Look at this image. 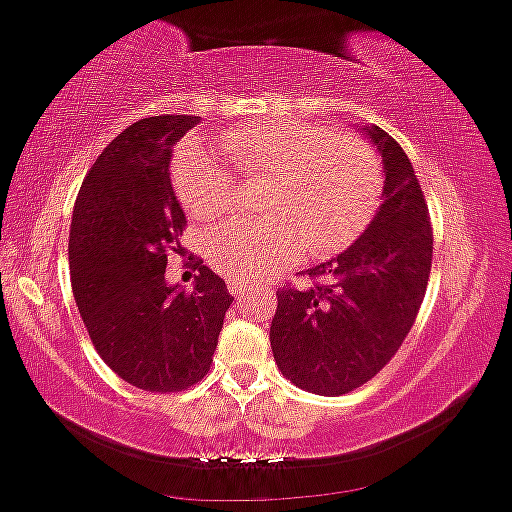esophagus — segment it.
<instances>
[{
  "mask_svg": "<svg viewBox=\"0 0 512 512\" xmlns=\"http://www.w3.org/2000/svg\"><path fill=\"white\" fill-rule=\"evenodd\" d=\"M229 293L236 295V298H241V295L246 293V285L236 283V280H229Z\"/></svg>",
  "mask_w": 512,
  "mask_h": 512,
  "instance_id": "obj_1",
  "label": "esophagus"
}]
</instances>
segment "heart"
<instances>
[{
    "label": "heart",
    "instance_id": "1",
    "mask_svg": "<svg viewBox=\"0 0 512 512\" xmlns=\"http://www.w3.org/2000/svg\"><path fill=\"white\" fill-rule=\"evenodd\" d=\"M217 148L244 178H266L261 222H229L210 241L219 273L256 283L288 266L307 246L332 254L371 222L383 192L378 151L364 136L310 122H244L222 129ZM173 188L185 212L214 222L232 207L234 173L200 141L173 161Z\"/></svg>",
    "mask_w": 512,
    "mask_h": 512
}]
</instances>
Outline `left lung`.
<instances>
[{
	"instance_id": "8db88e82",
	"label": "left lung",
	"mask_w": 512,
	"mask_h": 512,
	"mask_svg": "<svg viewBox=\"0 0 512 512\" xmlns=\"http://www.w3.org/2000/svg\"><path fill=\"white\" fill-rule=\"evenodd\" d=\"M383 158V202L366 232L332 261L307 268V288H278L273 359L317 395L364 386L415 324L432 268V222L410 158L381 126H366Z\"/></svg>"
}]
</instances>
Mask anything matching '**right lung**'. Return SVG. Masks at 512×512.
I'll list each match as a JSON object with an SVG mask.
<instances>
[{"mask_svg": "<svg viewBox=\"0 0 512 512\" xmlns=\"http://www.w3.org/2000/svg\"><path fill=\"white\" fill-rule=\"evenodd\" d=\"M197 122L163 114L124 129L87 173L70 224V283L87 334L104 364L148 393H178L207 376L234 300L207 266L192 290L166 283L185 229L170 153Z\"/></svg>", "mask_w": 512, "mask_h": 512, "instance_id": "1", "label": "right lung"}]
</instances>
